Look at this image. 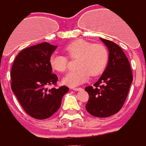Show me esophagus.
I'll return each instance as SVG.
<instances>
[{"label":"esophagus","mask_w":146,"mask_h":146,"mask_svg":"<svg viewBox=\"0 0 146 146\" xmlns=\"http://www.w3.org/2000/svg\"><path fill=\"white\" fill-rule=\"evenodd\" d=\"M72 89L73 90H74V91H80V90H82V88H72Z\"/></svg>","instance_id":"obj_1"}]
</instances>
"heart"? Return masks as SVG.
<instances>
[{
	"label": "heart",
	"instance_id": "1",
	"mask_svg": "<svg viewBox=\"0 0 146 146\" xmlns=\"http://www.w3.org/2000/svg\"><path fill=\"white\" fill-rule=\"evenodd\" d=\"M66 56L76 58V67L77 70L71 71L63 78V83L70 87L77 86L89 80L90 75L96 76L105 70L108 62V51L103 44H95L86 40L74 41L64 48ZM50 65L54 70L63 73L68 65L66 56L54 53L50 55Z\"/></svg>",
	"mask_w": 146,
	"mask_h": 146
}]
</instances>
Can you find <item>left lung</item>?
<instances>
[{
	"label": "left lung",
	"instance_id": "left-lung-1",
	"mask_svg": "<svg viewBox=\"0 0 146 146\" xmlns=\"http://www.w3.org/2000/svg\"><path fill=\"white\" fill-rule=\"evenodd\" d=\"M109 50L105 70L94 87H86L89 98L87 111L97 117H108L117 113L124 104L133 81L129 62L119 45L100 38Z\"/></svg>",
	"mask_w": 146,
	"mask_h": 146
}]
</instances>
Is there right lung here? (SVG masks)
<instances>
[{
  "label": "right lung",
  "instance_id": "right-lung-1",
  "mask_svg": "<svg viewBox=\"0 0 146 146\" xmlns=\"http://www.w3.org/2000/svg\"><path fill=\"white\" fill-rule=\"evenodd\" d=\"M57 48L48 42L23 49L14 60L10 72L11 89L26 113L44 120L60 108L63 96L69 91L63 86L48 89L56 85L58 78L53 74L50 55Z\"/></svg>",
  "mask_w": 146,
  "mask_h": 146
}]
</instances>
